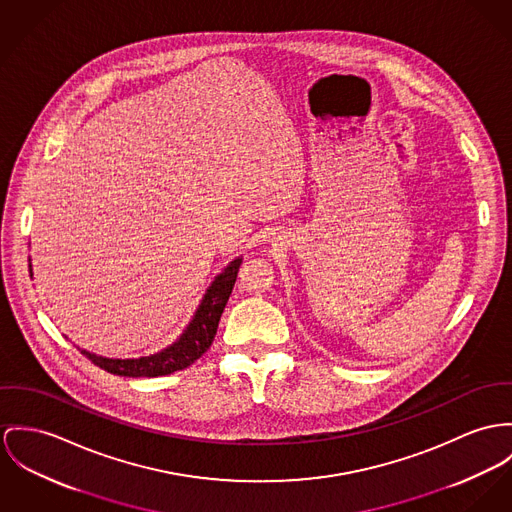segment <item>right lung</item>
I'll use <instances>...</instances> for the list:
<instances>
[{
  "label": "right lung",
  "instance_id": "right-lung-1",
  "mask_svg": "<svg viewBox=\"0 0 512 512\" xmlns=\"http://www.w3.org/2000/svg\"><path fill=\"white\" fill-rule=\"evenodd\" d=\"M241 265V257L234 259L220 275L214 278V282L208 286L197 314L185 333L167 349L159 351L150 356H140V358H105L97 354H85L93 364L99 368L117 374V376H126V378H156V376H167L177 370H183L191 366L195 360H198L202 354L206 353L214 341L218 323L222 312L230 300V294L236 284L237 271ZM31 267V265H29ZM33 276V273H31Z\"/></svg>",
  "mask_w": 512,
  "mask_h": 512
}]
</instances>
